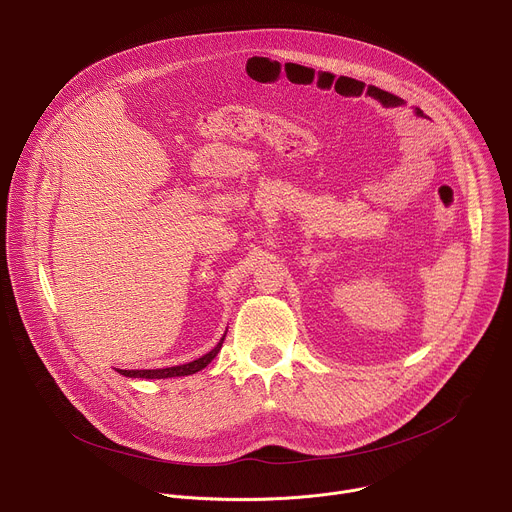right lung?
<instances>
[{
    "label": "right lung",
    "instance_id": "1",
    "mask_svg": "<svg viewBox=\"0 0 512 512\" xmlns=\"http://www.w3.org/2000/svg\"><path fill=\"white\" fill-rule=\"evenodd\" d=\"M223 340L218 342L210 352H206L204 356L192 360V362H186V364H178V367H168V369H150V371H123V369H117L119 375L123 377H133V379H168V377H186V375H194L198 371H202L206 364L218 354V350H221L223 346Z\"/></svg>",
    "mask_w": 512,
    "mask_h": 512
}]
</instances>
